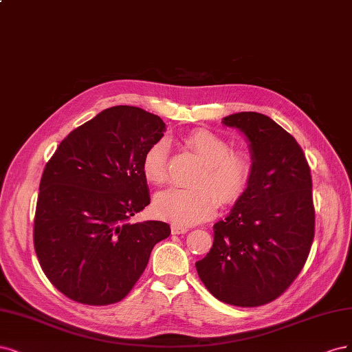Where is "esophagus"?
I'll return each instance as SVG.
<instances>
[{"instance_id": "34e87169", "label": "esophagus", "mask_w": 352, "mask_h": 352, "mask_svg": "<svg viewBox=\"0 0 352 352\" xmlns=\"http://www.w3.org/2000/svg\"><path fill=\"white\" fill-rule=\"evenodd\" d=\"M188 230L187 228H184V226H179V225H173L171 226V232L173 234H175V235H179V234H186Z\"/></svg>"}]
</instances>
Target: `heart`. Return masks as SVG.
<instances>
[{"instance_id": "obj_1", "label": "heart", "mask_w": 352, "mask_h": 352, "mask_svg": "<svg viewBox=\"0 0 352 352\" xmlns=\"http://www.w3.org/2000/svg\"><path fill=\"white\" fill-rule=\"evenodd\" d=\"M184 143L197 155L201 166L191 188H166L156 195L153 209L162 219L188 226L209 219L219 206L236 201L252 184L254 162L245 151H231V144L206 130L191 131ZM143 175L161 184L168 175V144L157 140L147 147L142 160Z\"/></svg>"}]
</instances>
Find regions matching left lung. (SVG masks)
Instances as JSON below:
<instances>
[{
	"mask_svg": "<svg viewBox=\"0 0 352 352\" xmlns=\"http://www.w3.org/2000/svg\"><path fill=\"white\" fill-rule=\"evenodd\" d=\"M222 122L245 135L254 175L228 217L213 225V245L196 269L214 298L257 307L278 298L309 257L314 238L310 166L296 139L272 118L236 112Z\"/></svg>",
	"mask_w": 352,
	"mask_h": 352,
	"instance_id": "8db88e82",
	"label": "left lung"
}]
</instances>
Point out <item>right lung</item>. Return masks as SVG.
I'll return each instance as SVG.
<instances>
[{"instance_id":"1","label":"right lung","mask_w":352,"mask_h":352,"mask_svg":"<svg viewBox=\"0 0 352 352\" xmlns=\"http://www.w3.org/2000/svg\"><path fill=\"white\" fill-rule=\"evenodd\" d=\"M165 122L118 105L73 130L43 169L33 244L43 274L73 301H121L139 280L152 248L171 234L161 221L129 222L151 203L142 171Z\"/></svg>"}]
</instances>
